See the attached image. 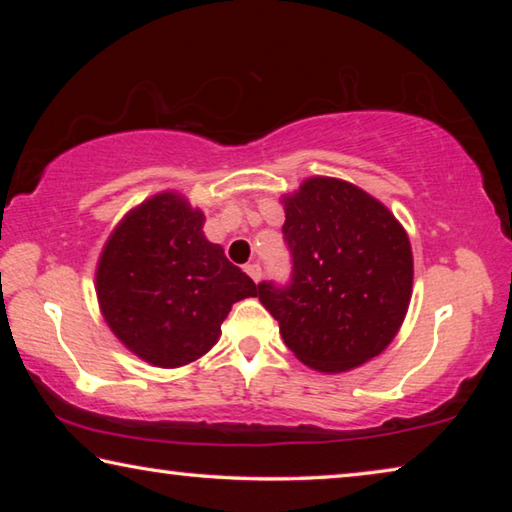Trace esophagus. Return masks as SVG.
Segmentation results:
<instances>
[{
  "label": "esophagus",
  "instance_id": "34e87169",
  "mask_svg": "<svg viewBox=\"0 0 512 512\" xmlns=\"http://www.w3.org/2000/svg\"><path fill=\"white\" fill-rule=\"evenodd\" d=\"M246 273L250 275V280H253L255 284L262 280V266H259V264H248L246 266Z\"/></svg>",
  "mask_w": 512,
  "mask_h": 512
}]
</instances>
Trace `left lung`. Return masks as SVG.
<instances>
[{"label":"left lung","mask_w":512,"mask_h":512,"mask_svg":"<svg viewBox=\"0 0 512 512\" xmlns=\"http://www.w3.org/2000/svg\"><path fill=\"white\" fill-rule=\"evenodd\" d=\"M282 203L291 284L262 282L255 296L305 366L327 375L359 368L404 323L413 291L409 235L384 203L341 178L311 176Z\"/></svg>","instance_id":"1"}]
</instances>
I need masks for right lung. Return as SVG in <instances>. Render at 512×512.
<instances>
[{"instance_id": "right-lung-1", "label": "right lung", "mask_w": 512, "mask_h": 512, "mask_svg": "<svg viewBox=\"0 0 512 512\" xmlns=\"http://www.w3.org/2000/svg\"><path fill=\"white\" fill-rule=\"evenodd\" d=\"M205 214L180 192L133 207L103 246L94 273L112 334L155 368H180L214 348L235 302L255 282L207 241Z\"/></svg>"}]
</instances>
